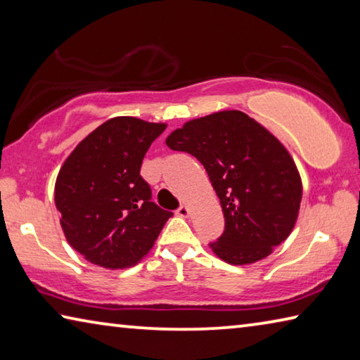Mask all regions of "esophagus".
Here are the masks:
<instances>
[{
    "label": "esophagus",
    "mask_w": 360,
    "mask_h": 360,
    "mask_svg": "<svg viewBox=\"0 0 360 360\" xmlns=\"http://www.w3.org/2000/svg\"><path fill=\"white\" fill-rule=\"evenodd\" d=\"M188 212H191V210H188V206H186V205H181L179 208L176 210V214L181 216V217H187Z\"/></svg>",
    "instance_id": "esophagus-1"
}]
</instances>
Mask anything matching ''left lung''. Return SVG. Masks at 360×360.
<instances>
[{"label": "left lung", "mask_w": 360, "mask_h": 360, "mask_svg": "<svg viewBox=\"0 0 360 360\" xmlns=\"http://www.w3.org/2000/svg\"><path fill=\"white\" fill-rule=\"evenodd\" d=\"M205 167L221 200L225 227L212 251L233 265L266 257L294 229L302 181L289 152L241 111H221L187 122L167 138Z\"/></svg>", "instance_id": "1"}]
</instances>
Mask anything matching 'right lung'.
<instances>
[{
	"instance_id": "right-lung-1",
	"label": "right lung",
	"mask_w": 360,
	"mask_h": 360,
	"mask_svg": "<svg viewBox=\"0 0 360 360\" xmlns=\"http://www.w3.org/2000/svg\"><path fill=\"white\" fill-rule=\"evenodd\" d=\"M167 129L114 117L77 144L56 182V206L71 248L105 268L138 264L173 216L152 202L141 172L150 144Z\"/></svg>"
}]
</instances>
